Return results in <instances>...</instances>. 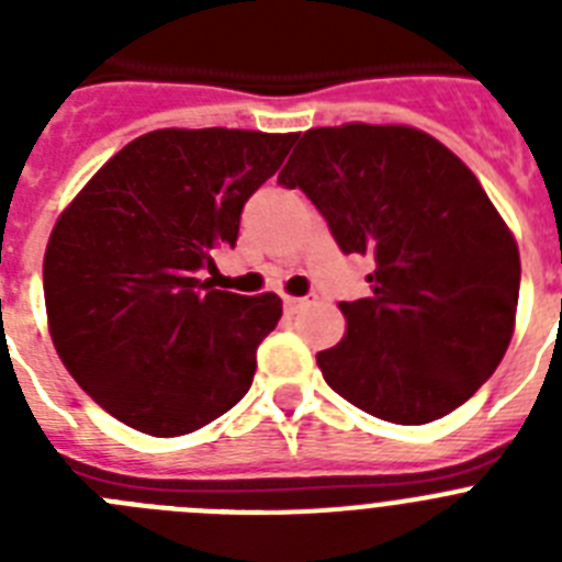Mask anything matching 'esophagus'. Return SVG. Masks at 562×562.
<instances>
[{
    "label": "esophagus",
    "mask_w": 562,
    "mask_h": 562,
    "mask_svg": "<svg viewBox=\"0 0 562 562\" xmlns=\"http://www.w3.org/2000/svg\"><path fill=\"white\" fill-rule=\"evenodd\" d=\"M312 301H315V295H304V297H284V310L290 312V315H295V312H301L304 306H310Z\"/></svg>",
    "instance_id": "34e87169"
}]
</instances>
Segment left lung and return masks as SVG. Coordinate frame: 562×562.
Listing matches in <instances>:
<instances>
[{
  "instance_id": "obj_1",
  "label": "left lung",
  "mask_w": 562,
  "mask_h": 562,
  "mask_svg": "<svg viewBox=\"0 0 562 562\" xmlns=\"http://www.w3.org/2000/svg\"><path fill=\"white\" fill-rule=\"evenodd\" d=\"M346 256L374 261L349 331L317 351L329 389L366 414L425 425L464 405L513 340L520 256L475 173L411 126L310 128L278 173Z\"/></svg>"
}]
</instances>
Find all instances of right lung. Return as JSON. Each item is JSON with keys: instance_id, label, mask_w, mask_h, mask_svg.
<instances>
[{"instance_id": "right-lung-1", "label": "right lung", "mask_w": 562, "mask_h": 562, "mask_svg": "<svg viewBox=\"0 0 562 562\" xmlns=\"http://www.w3.org/2000/svg\"><path fill=\"white\" fill-rule=\"evenodd\" d=\"M295 134L148 132L87 182L53 227L44 304L56 351L106 414L148 436H182L250 391L256 349L281 297L213 290L245 202Z\"/></svg>"}]
</instances>
